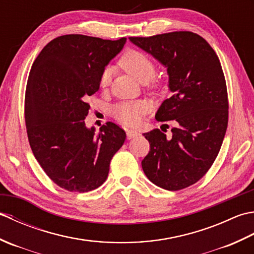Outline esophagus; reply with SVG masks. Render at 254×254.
I'll use <instances>...</instances> for the list:
<instances>
[{
	"instance_id": "esophagus-1",
	"label": "esophagus",
	"mask_w": 254,
	"mask_h": 254,
	"mask_svg": "<svg viewBox=\"0 0 254 254\" xmlns=\"http://www.w3.org/2000/svg\"><path fill=\"white\" fill-rule=\"evenodd\" d=\"M138 135H139V133L137 131H135V130H127V137L128 139H131L133 137H136Z\"/></svg>"
}]
</instances>
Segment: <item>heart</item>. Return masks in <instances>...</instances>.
<instances>
[{"label": "heart", "instance_id": "heart-1", "mask_svg": "<svg viewBox=\"0 0 254 254\" xmlns=\"http://www.w3.org/2000/svg\"><path fill=\"white\" fill-rule=\"evenodd\" d=\"M123 69L135 77L138 82L147 83L152 82L154 86H158V79H154L156 73L155 63L142 51L135 49H128L121 56L119 60ZM111 79V67L107 66L101 72L99 77L100 87H107ZM147 112V106L142 101H128L121 102L112 109V116L117 121L128 127H135L141 123L145 113Z\"/></svg>", "mask_w": 254, "mask_h": 254}]
</instances>
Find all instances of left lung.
Returning a JSON list of instances; mask_svg holds the SVG:
<instances>
[{"instance_id":"1","label":"left lung","mask_w":254,"mask_h":254,"mask_svg":"<svg viewBox=\"0 0 254 254\" xmlns=\"http://www.w3.org/2000/svg\"><path fill=\"white\" fill-rule=\"evenodd\" d=\"M128 39L167 67L171 96L155 118L175 122L170 137L159 128L144 133L150 148L142 168L154 185L182 190L205 176L222 147L229 108L222 65L208 42L192 31Z\"/></svg>"}]
</instances>
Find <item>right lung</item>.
Segmentation results:
<instances>
[{"instance_id": "1", "label": "right lung", "mask_w": 254, "mask_h": 254, "mask_svg": "<svg viewBox=\"0 0 254 254\" xmlns=\"http://www.w3.org/2000/svg\"><path fill=\"white\" fill-rule=\"evenodd\" d=\"M127 38L105 40L64 35L51 40L36 58L25 94V122L37 161L57 186L69 192L100 187L109 165L126 141L113 122L87 128L88 96L99 89V77Z\"/></svg>"}]
</instances>
